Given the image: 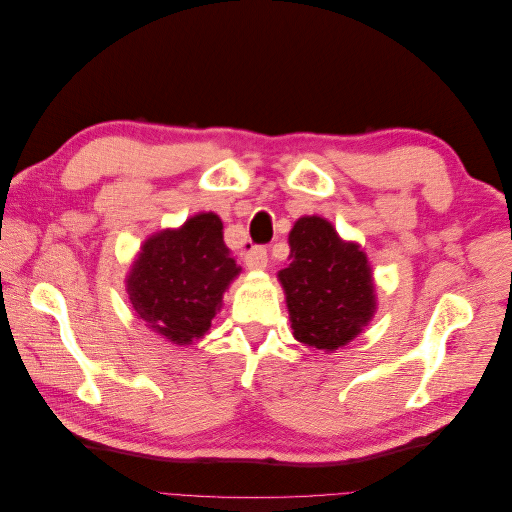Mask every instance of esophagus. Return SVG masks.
<instances>
[{"instance_id": "obj_1", "label": "esophagus", "mask_w": 512, "mask_h": 512, "mask_svg": "<svg viewBox=\"0 0 512 512\" xmlns=\"http://www.w3.org/2000/svg\"><path fill=\"white\" fill-rule=\"evenodd\" d=\"M243 260H245V267L252 269V271L267 269V262H269L267 250H265V247H262V245H254L252 250H247L245 256H243Z\"/></svg>"}]
</instances>
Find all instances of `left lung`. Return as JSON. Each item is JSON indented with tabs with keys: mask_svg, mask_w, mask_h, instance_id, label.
Segmentation results:
<instances>
[{
	"mask_svg": "<svg viewBox=\"0 0 512 512\" xmlns=\"http://www.w3.org/2000/svg\"><path fill=\"white\" fill-rule=\"evenodd\" d=\"M288 265L277 273L286 292L292 335L333 352L367 327L376 312V288L365 252L339 239L333 224L305 215L294 222Z\"/></svg>",
	"mask_w": 512,
	"mask_h": 512,
	"instance_id": "1",
	"label": "left lung"
}]
</instances>
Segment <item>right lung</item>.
Instances as JSON below:
<instances>
[{"instance_id":"1","label":"right lung","mask_w":512,"mask_h":512,"mask_svg":"<svg viewBox=\"0 0 512 512\" xmlns=\"http://www.w3.org/2000/svg\"><path fill=\"white\" fill-rule=\"evenodd\" d=\"M222 220L198 213L177 230L149 237L128 275V294L145 327L185 346L203 337L241 273L224 243Z\"/></svg>"}]
</instances>
